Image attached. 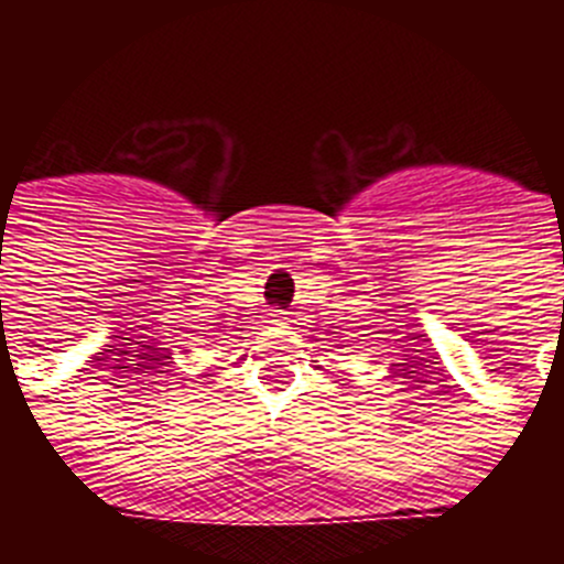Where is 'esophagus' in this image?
<instances>
[{"instance_id": "esophagus-1", "label": "esophagus", "mask_w": 564, "mask_h": 564, "mask_svg": "<svg viewBox=\"0 0 564 564\" xmlns=\"http://www.w3.org/2000/svg\"><path fill=\"white\" fill-rule=\"evenodd\" d=\"M285 313H282V311H271V313H268V322H271V325H285Z\"/></svg>"}]
</instances>
